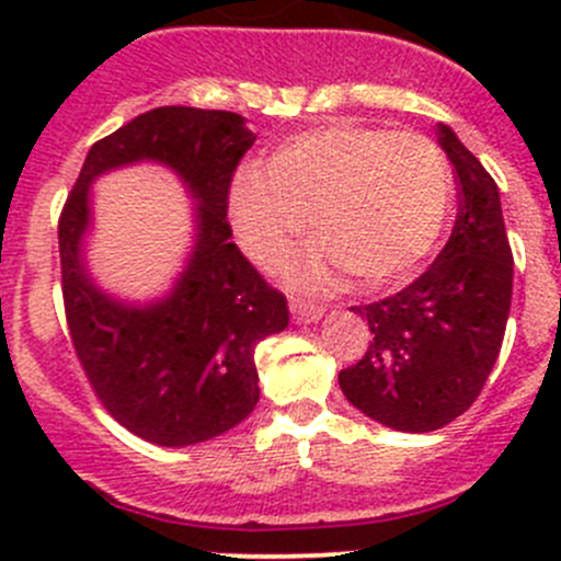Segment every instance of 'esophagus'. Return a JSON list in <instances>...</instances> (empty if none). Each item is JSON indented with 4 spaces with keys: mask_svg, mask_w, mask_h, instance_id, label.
I'll use <instances>...</instances> for the list:
<instances>
[{
    "mask_svg": "<svg viewBox=\"0 0 561 561\" xmlns=\"http://www.w3.org/2000/svg\"><path fill=\"white\" fill-rule=\"evenodd\" d=\"M290 314L296 322H317L322 317V307L301 301V298H290Z\"/></svg>",
    "mask_w": 561,
    "mask_h": 561,
    "instance_id": "obj_1",
    "label": "esophagus"
}]
</instances>
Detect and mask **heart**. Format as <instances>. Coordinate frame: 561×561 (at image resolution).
Masks as SVG:
<instances>
[{
  "label": "heart",
  "mask_w": 561,
  "mask_h": 561,
  "mask_svg": "<svg viewBox=\"0 0 561 561\" xmlns=\"http://www.w3.org/2000/svg\"><path fill=\"white\" fill-rule=\"evenodd\" d=\"M450 203L454 179L432 140L353 122L296 135L230 192L236 233L254 263H285L314 222L322 249L293 268L296 279L333 287L344 271L360 293L410 282L437 247Z\"/></svg>",
  "instance_id": "1"
}]
</instances>
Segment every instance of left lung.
I'll return each mask as SVG.
<instances>
[{"label":"left lung","mask_w":561,"mask_h":561,"mask_svg":"<svg viewBox=\"0 0 561 561\" xmlns=\"http://www.w3.org/2000/svg\"><path fill=\"white\" fill-rule=\"evenodd\" d=\"M439 146L458 181L454 233L404 290L353 307L371 342L358 364L339 371L350 404L412 434L443 428L472 407L500 355L513 296L496 181L445 124Z\"/></svg>","instance_id":"8db88e82"}]
</instances>
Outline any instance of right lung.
Segmentation results:
<instances>
[{"label": "right lung", "mask_w": 561, "mask_h": 561, "mask_svg": "<svg viewBox=\"0 0 561 561\" xmlns=\"http://www.w3.org/2000/svg\"><path fill=\"white\" fill-rule=\"evenodd\" d=\"M254 135L230 111L165 105L89 149L59 217L61 296L89 386L127 432L184 448L225 434L260 399L254 347L287 328V301L230 241V181ZM154 159L198 201V241L168 299L127 308L88 279L80 239L88 184L111 167Z\"/></svg>", "instance_id": "add662e5"}]
</instances>
